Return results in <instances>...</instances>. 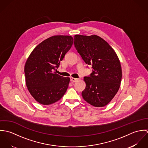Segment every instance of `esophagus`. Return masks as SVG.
Segmentation results:
<instances>
[{
	"label": "esophagus",
	"mask_w": 148,
	"mask_h": 148,
	"mask_svg": "<svg viewBox=\"0 0 148 148\" xmlns=\"http://www.w3.org/2000/svg\"><path fill=\"white\" fill-rule=\"evenodd\" d=\"M70 80L71 82H76L78 80V79H76V78H73V77H71L70 78Z\"/></svg>",
	"instance_id": "1"
}]
</instances>
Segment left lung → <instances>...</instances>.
<instances>
[{
	"mask_svg": "<svg viewBox=\"0 0 148 148\" xmlns=\"http://www.w3.org/2000/svg\"><path fill=\"white\" fill-rule=\"evenodd\" d=\"M74 44L85 63L92 65V73L84 77L82 92L85 101L95 107L106 106L117 93L122 78L119 59L110 45L96 35H76Z\"/></svg>",
	"mask_w": 148,
	"mask_h": 148,
	"instance_id": "left-lung-1",
	"label": "left lung"
}]
</instances>
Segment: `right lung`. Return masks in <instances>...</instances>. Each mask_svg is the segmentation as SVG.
I'll use <instances>...</instances> for the list:
<instances>
[{
  "label": "right lung",
  "mask_w": 148,
  "mask_h": 148,
  "mask_svg": "<svg viewBox=\"0 0 148 148\" xmlns=\"http://www.w3.org/2000/svg\"><path fill=\"white\" fill-rule=\"evenodd\" d=\"M73 42L71 36H51L32 51L24 66L25 84L35 100L42 105L59 101L66 92L70 82L54 72Z\"/></svg>",
  "instance_id": "1"
}]
</instances>
